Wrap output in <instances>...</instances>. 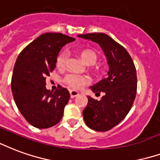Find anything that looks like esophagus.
Instances as JSON below:
<instances>
[{"label":"esophagus","instance_id":"esophagus-1","mask_svg":"<svg viewBox=\"0 0 160 160\" xmlns=\"http://www.w3.org/2000/svg\"><path fill=\"white\" fill-rule=\"evenodd\" d=\"M79 95V92H76V91H70V97L71 98H74V97H77V96Z\"/></svg>","mask_w":160,"mask_h":160}]
</instances>
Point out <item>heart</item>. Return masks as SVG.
Segmentation results:
<instances>
[{
    "instance_id": "1",
    "label": "heart",
    "mask_w": 160,
    "mask_h": 160,
    "mask_svg": "<svg viewBox=\"0 0 160 160\" xmlns=\"http://www.w3.org/2000/svg\"><path fill=\"white\" fill-rule=\"evenodd\" d=\"M80 55L81 58L86 64L92 65L94 64L98 60L97 53L92 50H82L80 52ZM68 59V53L62 52L59 54L57 58V67L60 69L65 68V65ZM64 83L67 86L74 90H79L82 88L84 86L90 83V79L87 76L80 75V74H69L64 78Z\"/></svg>"
}]
</instances>
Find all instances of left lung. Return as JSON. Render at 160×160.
<instances>
[{
  "instance_id": "1",
  "label": "left lung",
  "mask_w": 160,
  "mask_h": 160,
  "mask_svg": "<svg viewBox=\"0 0 160 160\" xmlns=\"http://www.w3.org/2000/svg\"><path fill=\"white\" fill-rule=\"evenodd\" d=\"M78 36L98 43L107 57L109 66L107 77L91 87L96 95L102 93V97L99 101L88 97L83 117L89 128L109 131L125 119L133 105L137 88L136 67L125 47L106 34Z\"/></svg>"
}]
</instances>
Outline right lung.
Returning <instances> with one entry per match:
<instances>
[{
  "instance_id": "add662e5",
  "label": "right lung",
  "mask_w": 160,
  "mask_h": 160,
  "mask_svg": "<svg viewBox=\"0 0 160 160\" xmlns=\"http://www.w3.org/2000/svg\"><path fill=\"white\" fill-rule=\"evenodd\" d=\"M74 38L61 33L40 35L17 58L12 76L14 101L24 119L38 129L50 128L61 120L70 95L58 86L54 92L46 88V79L56 68L57 58Z\"/></svg>"
}]
</instances>
